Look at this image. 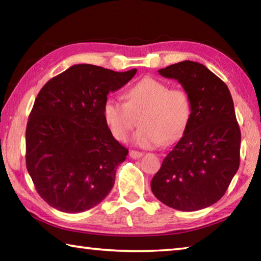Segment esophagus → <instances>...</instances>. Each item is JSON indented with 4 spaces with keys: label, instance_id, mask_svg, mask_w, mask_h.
Instances as JSON below:
<instances>
[{
    "label": "esophagus",
    "instance_id": "34e87169",
    "mask_svg": "<svg viewBox=\"0 0 261 261\" xmlns=\"http://www.w3.org/2000/svg\"><path fill=\"white\" fill-rule=\"evenodd\" d=\"M144 155L143 152H138V151H135V149H131L130 151V156L132 159H139Z\"/></svg>",
    "mask_w": 261,
    "mask_h": 261
}]
</instances>
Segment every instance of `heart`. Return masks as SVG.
<instances>
[{"mask_svg":"<svg viewBox=\"0 0 261 261\" xmlns=\"http://www.w3.org/2000/svg\"><path fill=\"white\" fill-rule=\"evenodd\" d=\"M126 102L109 98L103 117L113 136L125 140L138 120L140 127L134 141L140 147L170 145L182 138L192 116V102L183 88H169L166 83L144 78L125 93Z\"/></svg>","mask_w":261,"mask_h":261,"instance_id":"heart-1","label":"heart"}]
</instances>
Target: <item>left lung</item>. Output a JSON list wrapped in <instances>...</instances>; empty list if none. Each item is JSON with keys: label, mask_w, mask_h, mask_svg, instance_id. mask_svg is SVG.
Here are the masks:
<instances>
[{"label": "left lung", "mask_w": 261, "mask_h": 261, "mask_svg": "<svg viewBox=\"0 0 261 261\" xmlns=\"http://www.w3.org/2000/svg\"><path fill=\"white\" fill-rule=\"evenodd\" d=\"M159 73L182 84L191 98L192 116L154 175L152 192L171 208H206L223 197L240 167L241 130L231 94L226 84L198 62H179Z\"/></svg>", "instance_id": "obj_1"}]
</instances>
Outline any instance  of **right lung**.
I'll return each mask as SVG.
<instances>
[{
	"instance_id": "add662e5",
	"label": "right lung",
	"mask_w": 261,
	"mask_h": 261,
	"mask_svg": "<svg viewBox=\"0 0 261 261\" xmlns=\"http://www.w3.org/2000/svg\"><path fill=\"white\" fill-rule=\"evenodd\" d=\"M137 72L76 64L46 83L26 126V168L48 205L64 213L92 208L108 196L127 148L103 117L109 92Z\"/></svg>"
}]
</instances>
